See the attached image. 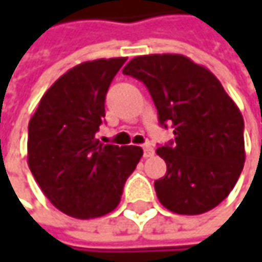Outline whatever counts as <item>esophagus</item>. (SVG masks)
I'll list each match as a JSON object with an SVG mask.
<instances>
[{"label":"esophagus","mask_w":262,"mask_h":262,"mask_svg":"<svg viewBox=\"0 0 262 262\" xmlns=\"http://www.w3.org/2000/svg\"><path fill=\"white\" fill-rule=\"evenodd\" d=\"M142 148H144V158H151L155 155V150H153V147L150 144H145Z\"/></svg>","instance_id":"obj_1"}]
</instances>
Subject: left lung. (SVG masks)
I'll return each instance as SVG.
<instances>
[{
    "instance_id": "8db88e82",
    "label": "left lung",
    "mask_w": 262,
    "mask_h": 262,
    "mask_svg": "<svg viewBox=\"0 0 262 262\" xmlns=\"http://www.w3.org/2000/svg\"><path fill=\"white\" fill-rule=\"evenodd\" d=\"M141 80L174 141L156 150L167 173L155 181L159 202L171 212L199 215L234 189L246 161L244 120L219 79L182 54H148L123 70Z\"/></svg>"
}]
</instances>
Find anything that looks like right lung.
<instances>
[{
    "label": "right lung",
    "mask_w": 262,
    "mask_h": 262,
    "mask_svg": "<svg viewBox=\"0 0 262 262\" xmlns=\"http://www.w3.org/2000/svg\"><path fill=\"white\" fill-rule=\"evenodd\" d=\"M126 57L83 62L43 94L28 123V167L45 197L74 219L114 211L142 148L97 139L111 81Z\"/></svg>",
    "instance_id": "1"
}]
</instances>
